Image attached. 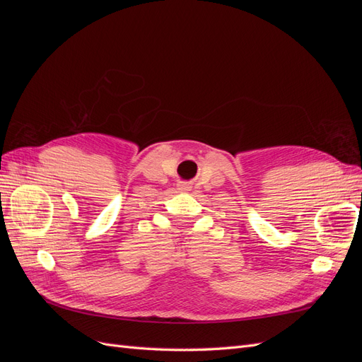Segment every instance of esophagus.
<instances>
[{"mask_svg":"<svg viewBox=\"0 0 362 362\" xmlns=\"http://www.w3.org/2000/svg\"><path fill=\"white\" fill-rule=\"evenodd\" d=\"M192 189V185L190 184H187V182H181V184H178V190L180 192H189Z\"/></svg>","mask_w":362,"mask_h":362,"instance_id":"1","label":"esophagus"}]
</instances>
